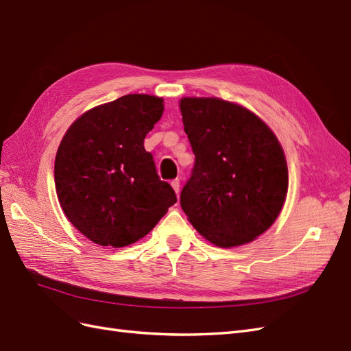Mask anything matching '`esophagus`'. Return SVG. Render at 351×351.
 Listing matches in <instances>:
<instances>
[{"label":"esophagus","instance_id":"1","mask_svg":"<svg viewBox=\"0 0 351 351\" xmlns=\"http://www.w3.org/2000/svg\"><path fill=\"white\" fill-rule=\"evenodd\" d=\"M171 186H173V189H174V192L178 195V193H180V180H178V178L173 180V182H171Z\"/></svg>","mask_w":351,"mask_h":351}]
</instances>
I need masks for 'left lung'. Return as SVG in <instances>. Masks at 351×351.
<instances>
[{
  "instance_id": "obj_1",
  "label": "left lung",
  "mask_w": 351,
  "mask_h": 351,
  "mask_svg": "<svg viewBox=\"0 0 351 351\" xmlns=\"http://www.w3.org/2000/svg\"><path fill=\"white\" fill-rule=\"evenodd\" d=\"M195 154L180 205L218 247L246 244L278 218L289 189L282 147L258 115L219 98L180 101Z\"/></svg>"
}]
</instances>
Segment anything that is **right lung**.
Returning a JSON list of instances; mask_svg holds the SVG:
<instances>
[{"instance_id": "obj_1", "label": "right lung", "mask_w": 351, "mask_h": 351, "mask_svg": "<svg viewBox=\"0 0 351 351\" xmlns=\"http://www.w3.org/2000/svg\"><path fill=\"white\" fill-rule=\"evenodd\" d=\"M164 112L162 98L124 95L84 112L58 146L60 205L83 236L124 247L145 237L177 202L143 141Z\"/></svg>"}]
</instances>
